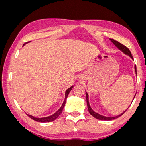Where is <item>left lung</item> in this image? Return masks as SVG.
I'll return each instance as SVG.
<instances>
[{
    "instance_id": "obj_1",
    "label": "left lung",
    "mask_w": 146,
    "mask_h": 146,
    "mask_svg": "<svg viewBox=\"0 0 146 146\" xmlns=\"http://www.w3.org/2000/svg\"><path fill=\"white\" fill-rule=\"evenodd\" d=\"M110 41L111 42H112V43L113 44V45H115V46L116 47V48H118V49L119 50H121V52H123V54H126V55H127V56H129L130 57L131 59L133 60L132 55H131V52L129 51V50L128 48H127L126 46H125L124 45L121 44V43H119V42H117V41H116V40H113V39L110 38ZM134 68H135V74H137L136 66L135 65ZM86 102H87L88 109L89 113H90V114H91L92 115L93 117H94L95 118H96V119H100V120H112V119H116V118H117V117H119V116H121V115H123V113H124L125 112V111L127 110V108H129V107L127 108L126 110H125V111H123V113H120V114L118 115H117V116H113V117H106V116H104V115H101V114H99V113H96V112H95V111H94L92 109V108H91L90 105V103H89L88 94V92H87L86 91ZM135 96V95L134 96V97H133V99H134Z\"/></svg>"
}]
</instances>
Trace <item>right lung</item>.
<instances>
[{"instance_id": "add662e5", "label": "right lung", "mask_w": 146, "mask_h": 146, "mask_svg": "<svg viewBox=\"0 0 146 146\" xmlns=\"http://www.w3.org/2000/svg\"><path fill=\"white\" fill-rule=\"evenodd\" d=\"M29 42H26L25 44H24L23 46H25L26 44H27ZM73 87H74V86H72L71 87H70L69 88H68L66 90V92H65V98H64V102H63L62 104L61 107L58 109V110H57L54 113H53L52 115H49V116H47V117H35V116H33V115L27 114V115L29 117H31V119H33V120H35L36 121H39V122H50V121H52L54 120H55V119H56L57 117L61 114L62 111V110H63V108L65 106L66 101V98L68 97V94L70 93V92L71 91V90L72 89Z\"/></svg>"}]
</instances>
